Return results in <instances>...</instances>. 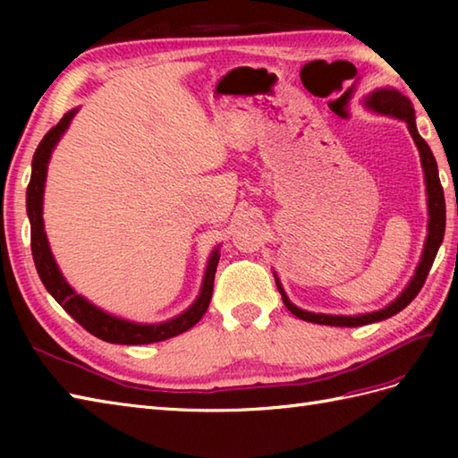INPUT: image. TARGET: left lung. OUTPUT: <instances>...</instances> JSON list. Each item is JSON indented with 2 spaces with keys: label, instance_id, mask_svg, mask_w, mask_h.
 Here are the masks:
<instances>
[{
  "label": "left lung",
  "instance_id": "obj_1",
  "mask_svg": "<svg viewBox=\"0 0 458 458\" xmlns=\"http://www.w3.org/2000/svg\"><path fill=\"white\" fill-rule=\"evenodd\" d=\"M362 106L366 110L374 112L377 115H387V118L394 120H402L407 123V130H410L411 138L420 149V157H421V167H423V177H425V192H427V214H429V220H427V238L423 244V251L420 258V264L415 267V274L410 279V284L405 285V289L397 295L392 303H387L384 309L372 310V313H360V315H327V313H310V310L299 309L289 301L284 285L274 271L276 277V285L281 293V299H284L285 307L293 313L297 318H303L307 323H315V325H328V327H362L369 323H377V320L390 318L394 315L400 313L411 301L420 293L427 276H429V269L435 261L437 251H439L443 244V236H445V220H446V212H445V194L443 187L439 181V169H437V161L435 155L431 151L429 145L425 143V140L417 131V123H415V110L410 102V98L392 89V86H386V89H376L372 94H368L362 100Z\"/></svg>",
  "mask_w": 458,
  "mask_h": 458
}]
</instances>
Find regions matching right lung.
<instances>
[{
  "label": "right lung",
  "mask_w": 458,
  "mask_h": 458,
  "mask_svg": "<svg viewBox=\"0 0 458 458\" xmlns=\"http://www.w3.org/2000/svg\"><path fill=\"white\" fill-rule=\"evenodd\" d=\"M79 112L74 108L63 115V120L58 122L53 130L38 143L35 149L33 163H31V181H29L27 187V216L31 222V251L35 259L37 274L41 277L45 289L55 297L58 305L71 315L76 323L82 325L90 335L98 336L106 343L112 344H151V343H161V340H167L177 336L184 330L192 328L207 313L212 297V287H214V274H216V266L220 259V246L212 250V254L207 261V269H204L202 285L197 299L192 301L189 309H184L181 315L173 317L169 320H163V323H135V320H128L122 317H115L106 313L104 309L96 307L90 303L89 299L82 297L81 293L71 287V284L64 279L63 271L58 269L55 256L48 246V238L45 232V220H43V197H45V182H47V171H48V161H51V155L56 148V143L61 141L64 131L71 125L72 118Z\"/></svg>",
  "instance_id": "right-lung-1"
}]
</instances>
